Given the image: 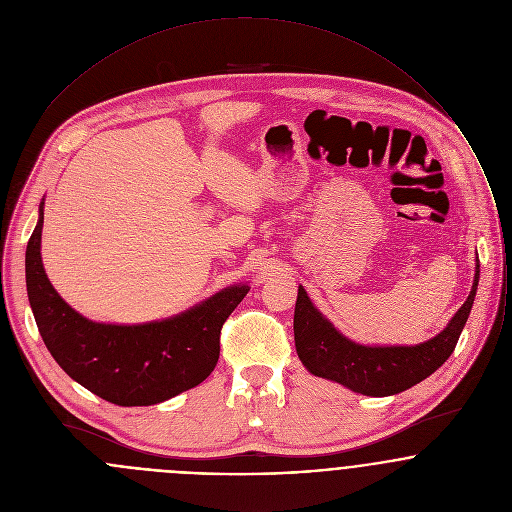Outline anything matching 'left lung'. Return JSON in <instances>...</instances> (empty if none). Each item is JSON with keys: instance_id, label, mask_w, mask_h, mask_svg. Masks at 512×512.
Segmentation results:
<instances>
[{"instance_id": "8db88e82", "label": "left lung", "mask_w": 512, "mask_h": 512, "mask_svg": "<svg viewBox=\"0 0 512 512\" xmlns=\"http://www.w3.org/2000/svg\"><path fill=\"white\" fill-rule=\"evenodd\" d=\"M479 284V264L473 290L453 315L449 325L416 347H365L345 339L309 301L299 286L293 335L303 366L315 374L335 380L366 396H392L428 378L453 353L469 317Z\"/></svg>"}]
</instances>
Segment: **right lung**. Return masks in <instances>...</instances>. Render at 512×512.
Listing matches in <instances>:
<instances>
[{
  "label": "right lung",
  "mask_w": 512,
  "mask_h": 512,
  "mask_svg": "<svg viewBox=\"0 0 512 512\" xmlns=\"http://www.w3.org/2000/svg\"><path fill=\"white\" fill-rule=\"evenodd\" d=\"M41 228L43 203L25 254L29 303L49 353L73 380L118 406H151L201 384L213 372L220 329L248 286L226 288L165 321L132 327L92 323L47 280Z\"/></svg>",
  "instance_id": "right-lung-1"
}]
</instances>
